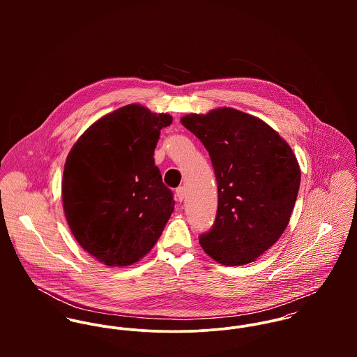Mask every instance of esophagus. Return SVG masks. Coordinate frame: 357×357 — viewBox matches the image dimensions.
<instances>
[{
	"label": "esophagus",
	"instance_id": "esophagus-1",
	"mask_svg": "<svg viewBox=\"0 0 357 357\" xmlns=\"http://www.w3.org/2000/svg\"><path fill=\"white\" fill-rule=\"evenodd\" d=\"M185 197H187V190H185L184 187H178V188L176 190V199H177L178 202H183V201L185 199Z\"/></svg>",
	"mask_w": 357,
	"mask_h": 357
}]
</instances>
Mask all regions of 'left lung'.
Wrapping results in <instances>:
<instances>
[{"label": "left lung", "mask_w": 357, "mask_h": 357, "mask_svg": "<svg viewBox=\"0 0 357 357\" xmlns=\"http://www.w3.org/2000/svg\"><path fill=\"white\" fill-rule=\"evenodd\" d=\"M181 123L208 151L218 185L211 229L199 236L222 265H246L284 232L297 201L301 170L290 146L259 118L235 108L190 114Z\"/></svg>", "instance_id": "1"}]
</instances>
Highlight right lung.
I'll use <instances>...</instances> for the list:
<instances>
[{
  "mask_svg": "<svg viewBox=\"0 0 357 357\" xmlns=\"http://www.w3.org/2000/svg\"><path fill=\"white\" fill-rule=\"evenodd\" d=\"M169 114L121 107L89 126L67 155L61 197L84 250L108 266L137 262L153 248L174 210L153 150Z\"/></svg>",
  "mask_w": 357,
  "mask_h": 357,
  "instance_id": "right-lung-1",
  "label": "right lung"
}]
</instances>
